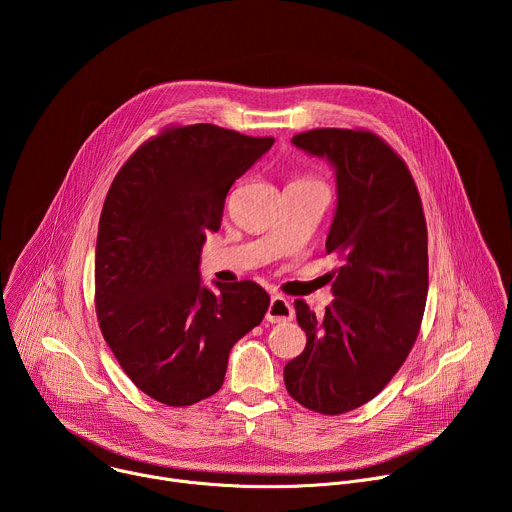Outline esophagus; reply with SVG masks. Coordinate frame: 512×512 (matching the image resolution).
<instances>
[{
	"label": "esophagus",
	"instance_id": "1",
	"mask_svg": "<svg viewBox=\"0 0 512 512\" xmlns=\"http://www.w3.org/2000/svg\"><path fill=\"white\" fill-rule=\"evenodd\" d=\"M291 318H294V306L281 296H271L265 320L271 324H281V322H289Z\"/></svg>",
	"mask_w": 512,
	"mask_h": 512
}]
</instances>
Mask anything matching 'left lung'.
Instances as JSON below:
<instances>
[{"label": "left lung", "mask_w": 512, "mask_h": 512, "mask_svg": "<svg viewBox=\"0 0 512 512\" xmlns=\"http://www.w3.org/2000/svg\"><path fill=\"white\" fill-rule=\"evenodd\" d=\"M336 172L326 253L340 259L322 318L296 300L306 348L283 369L304 407L340 415L377 397L401 369L427 300V227L407 164L375 133L312 129L291 139Z\"/></svg>", "instance_id": "obj_1"}]
</instances>
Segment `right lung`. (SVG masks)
<instances>
[{
  "label": "right lung",
  "mask_w": 512,
  "mask_h": 512,
  "mask_svg": "<svg viewBox=\"0 0 512 512\" xmlns=\"http://www.w3.org/2000/svg\"><path fill=\"white\" fill-rule=\"evenodd\" d=\"M210 123L166 127L117 172L99 221L95 308L123 373L152 399L184 407L223 387L229 352L261 324L267 291L255 281L200 283L208 231L225 198L269 148Z\"/></svg>",
  "instance_id": "1"
}]
</instances>
